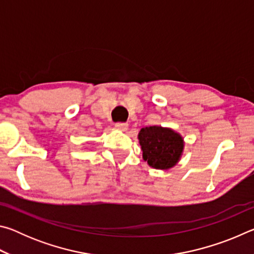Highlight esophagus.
Returning <instances> with one entry per match:
<instances>
[{"mask_svg": "<svg viewBox=\"0 0 254 254\" xmlns=\"http://www.w3.org/2000/svg\"><path fill=\"white\" fill-rule=\"evenodd\" d=\"M117 127L121 131H126L127 128V123H117Z\"/></svg>", "mask_w": 254, "mask_h": 254, "instance_id": "1", "label": "esophagus"}]
</instances>
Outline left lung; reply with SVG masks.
<instances>
[{"mask_svg": "<svg viewBox=\"0 0 254 254\" xmlns=\"http://www.w3.org/2000/svg\"><path fill=\"white\" fill-rule=\"evenodd\" d=\"M142 158L153 169L168 170L182 159L185 141L171 127L152 126L142 127L137 134Z\"/></svg>", "mask_w": 254, "mask_h": 254, "instance_id": "obj_1", "label": "left lung"}]
</instances>
